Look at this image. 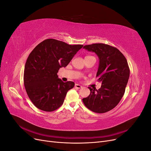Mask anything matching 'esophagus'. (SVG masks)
Wrapping results in <instances>:
<instances>
[{
  "label": "esophagus",
  "mask_w": 151,
  "mask_h": 151,
  "mask_svg": "<svg viewBox=\"0 0 151 151\" xmlns=\"http://www.w3.org/2000/svg\"><path fill=\"white\" fill-rule=\"evenodd\" d=\"M75 88L81 89V88H82V86H81L80 84H75Z\"/></svg>",
  "instance_id": "1"
}]
</instances>
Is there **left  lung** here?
I'll return each instance as SVG.
<instances>
[{"instance_id":"8db88e82","label":"left lung","mask_w":151,"mask_h":151,"mask_svg":"<svg viewBox=\"0 0 151 151\" xmlns=\"http://www.w3.org/2000/svg\"><path fill=\"white\" fill-rule=\"evenodd\" d=\"M84 48L96 53L99 57L96 77L101 87L98 90L89 87L90 94L83 101L93 112H108L119 103L125 93L130 76L127 60L119 50L109 45L94 43L85 45Z\"/></svg>"}]
</instances>
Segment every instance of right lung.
I'll return each mask as SVG.
<instances>
[{"label":"right lung","mask_w":151,"mask_h":151,"mask_svg":"<svg viewBox=\"0 0 151 151\" xmlns=\"http://www.w3.org/2000/svg\"><path fill=\"white\" fill-rule=\"evenodd\" d=\"M83 45H68L55 39H47L39 43L27 58L24 70V85L35 106L51 112L60 108L72 81L63 83L58 78L60 67H66Z\"/></svg>","instance_id":"1"}]
</instances>
